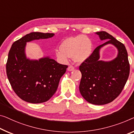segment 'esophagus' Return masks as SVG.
Wrapping results in <instances>:
<instances>
[{
    "mask_svg": "<svg viewBox=\"0 0 134 134\" xmlns=\"http://www.w3.org/2000/svg\"><path fill=\"white\" fill-rule=\"evenodd\" d=\"M74 69V67L72 65L69 66L68 68V71H73Z\"/></svg>",
    "mask_w": 134,
    "mask_h": 134,
    "instance_id": "34e87169",
    "label": "esophagus"
}]
</instances>
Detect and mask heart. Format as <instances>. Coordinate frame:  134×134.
<instances>
[{
	"instance_id": "b5f03b06",
	"label": "heart",
	"mask_w": 134,
	"mask_h": 134,
	"mask_svg": "<svg viewBox=\"0 0 134 134\" xmlns=\"http://www.w3.org/2000/svg\"><path fill=\"white\" fill-rule=\"evenodd\" d=\"M92 50L91 41L87 36L81 35L63 40L60 50L56 51V55L63 62H67L68 58H73L75 62L81 63L90 57Z\"/></svg>"
}]
</instances>
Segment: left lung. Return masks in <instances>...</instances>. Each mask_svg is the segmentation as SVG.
I'll return each mask as SVG.
<instances>
[{"mask_svg": "<svg viewBox=\"0 0 134 134\" xmlns=\"http://www.w3.org/2000/svg\"><path fill=\"white\" fill-rule=\"evenodd\" d=\"M96 34L101 40H108L96 47L80 66L82 75L79 89L82 96L90 104L104 105L112 102L121 93L129 77L130 66L124 44L106 32ZM108 43L118 49V57L110 62L99 61L100 48Z\"/></svg>", "mask_w": 134, "mask_h": 134, "instance_id": "obj_1", "label": "left lung"}]
</instances>
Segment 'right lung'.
<instances>
[{"instance_id":"add662e5","label":"right lung","mask_w":134,"mask_h":134,"mask_svg":"<svg viewBox=\"0 0 134 134\" xmlns=\"http://www.w3.org/2000/svg\"><path fill=\"white\" fill-rule=\"evenodd\" d=\"M54 34L32 32L12 44L6 65L8 80L17 95L32 104L46 102L58 87L60 78L67 65L54 59L44 57L39 60L27 59L24 53L26 42L32 40L51 38Z\"/></svg>"}]
</instances>
